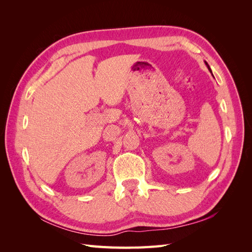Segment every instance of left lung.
<instances>
[{
  "label": "left lung",
  "mask_w": 252,
  "mask_h": 252,
  "mask_svg": "<svg viewBox=\"0 0 252 252\" xmlns=\"http://www.w3.org/2000/svg\"><path fill=\"white\" fill-rule=\"evenodd\" d=\"M205 64H206V66H207V67H208V69H209V71L211 72V69H210V67H209V65H208L207 63H206V62H205ZM211 73H212V72H211Z\"/></svg>",
  "instance_id": "left-lung-1"
}]
</instances>
